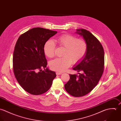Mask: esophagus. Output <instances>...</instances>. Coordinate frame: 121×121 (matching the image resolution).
<instances>
[{
  "label": "esophagus",
  "mask_w": 121,
  "mask_h": 121,
  "mask_svg": "<svg viewBox=\"0 0 121 121\" xmlns=\"http://www.w3.org/2000/svg\"><path fill=\"white\" fill-rule=\"evenodd\" d=\"M56 74L57 75H61L62 73L61 72H56Z\"/></svg>",
  "instance_id": "obj_1"
}]
</instances>
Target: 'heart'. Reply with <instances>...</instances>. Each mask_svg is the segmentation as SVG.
<instances>
[{"mask_svg":"<svg viewBox=\"0 0 121 121\" xmlns=\"http://www.w3.org/2000/svg\"><path fill=\"white\" fill-rule=\"evenodd\" d=\"M55 42L59 46L65 48L62 58H56L50 63L51 68L60 72L65 71L71 64L76 63L84 56L87 50V44L85 41L70 34H64L55 39ZM55 44L52 40L46 42L43 47L45 54L49 58L54 56Z\"/></svg>","mask_w":121,"mask_h":121,"instance_id":"heart-1","label":"heart"}]
</instances>
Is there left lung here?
Masks as SVG:
<instances>
[{
  "mask_svg": "<svg viewBox=\"0 0 121 121\" xmlns=\"http://www.w3.org/2000/svg\"><path fill=\"white\" fill-rule=\"evenodd\" d=\"M76 33L85 41L87 50L84 56L73 68L79 75H69L70 79L64 87L69 94L78 97L91 91L100 80L104 71V51L99 41L88 30L77 29Z\"/></svg>",
  "mask_w": 121,
  "mask_h": 121,
  "instance_id": "8db88e82",
  "label": "left lung"
}]
</instances>
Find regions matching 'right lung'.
Segmentation results:
<instances>
[{"label":"right lung","instance_id":"1","mask_svg":"<svg viewBox=\"0 0 121 121\" xmlns=\"http://www.w3.org/2000/svg\"><path fill=\"white\" fill-rule=\"evenodd\" d=\"M57 33L34 28L22 34L16 42L13 58L14 74L22 87L30 94L40 95L46 92L56 76L54 71L46 68L43 47Z\"/></svg>","mask_w":121,"mask_h":121}]
</instances>
